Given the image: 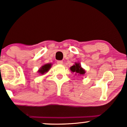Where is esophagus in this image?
<instances>
[{"mask_svg":"<svg viewBox=\"0 0 127 127\" xmlns=\"http://www.w3.org/2000/svg\"><path fill=\"white\" fill-rule=\"evenodd\" d=\"M57 63L59 64H63V61H60V60L57 61Z\"/></svg>","mask_w":127,"mask_h":127,"instance_id":"obj_1","label":"esophagus"}]
</instances>
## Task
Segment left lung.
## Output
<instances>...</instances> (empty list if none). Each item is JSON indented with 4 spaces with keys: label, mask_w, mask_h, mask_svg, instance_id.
<instances>
[{
    "label": "left lung",
    "mask_w": 127,
    "mask_h": 127,
    "mask_svg": "<svg viewBox=\"0 0 127 127\" xmlns=\"http://www.w3.org/2000/svg\"><path fill=\"white\" fill-rule=\"evenodd\" d=\"M75 64L72 65V67H70V70L72 71V72H75L76 75H83L85 73V70L81 67V64L79 63H75Z\"/></svg>",
    "instance_id": "obj_1"
}]
</instances>
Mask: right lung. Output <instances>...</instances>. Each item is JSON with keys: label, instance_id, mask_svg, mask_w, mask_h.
<instances>
[{"label": "right lung", "instance_id": "obj_1", "mask_svg": "<svg viewBox=\"0 0 127 127\" xmlns=\"http://www.w3.org/2000/svg\"><path fill=\"white\" fill-rule=\"evenodd\" d=\"M51 65L52 64L51 63L45 64L42 65L41 67L40 68V69L38 70V72L39 73L42 74V75H43L45 73L48 72L49 70L50 69L51 67Z\"/></svg>", "mask_w": 127, "mask_h": 127}]
</instances>
